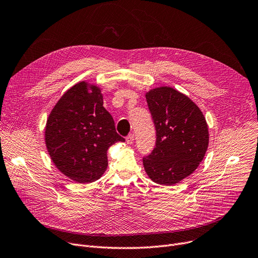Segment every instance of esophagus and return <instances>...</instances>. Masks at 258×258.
<instances>
[{"mask_svg":"<svg viewBox=\"0 0 258 258\" xmlns=\"http://www.w3.org/2000/svg\"><path fill=\"white\" fill-rule=\"evenodd\" d=\"M134 138H135L134 137V134H130L128 136L126 137V143L127 144H132L134 142Z\"/></svg>","mask_w":258,"mask_h":258,"instance_id":"1","label":"esophagus"}]
</instances>
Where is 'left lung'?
Wrapping results in <instances>:
<instances>
[{
	"mask_svg": "<svg viewBox=\"0 0 258 258\" xmlns=\"http://www.w3.org/2000/svg\"><path fill=\"white\" fill-rule=\"evenodd\" d=\"M146 101L156 128V145L143 158L146 173L155 183L173 185L191 174L204 158L209 133L198 105L169 87L147 92Z\"/></svg>",
	"mask_w": 258,
	"mask_h": 258,
	"instance_id": "left-lung-1",
	"label": "left lung"
}]
</instances>
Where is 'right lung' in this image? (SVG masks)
<instances>
[{
  "label": "right lung",
  "mask_w": 258,
  "mask_h": 258,
  "mask_svg": "<svg viewBox=\"0 0 258 258\" xmlns=\"http://www.w3.org/2000/svg\"><path fill=\"white\" fill-rule=\"evenodd\" d=\"M45 140L54 165L78 183L98 180L107 167L108 147L125 141L103 107L100 89L85 81L68 90L53 107Z\"/></svg>",
  "instance_id": "right-lung-1"
}]
</instances>
